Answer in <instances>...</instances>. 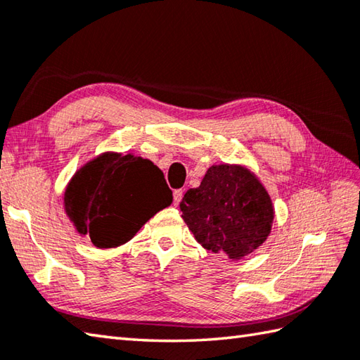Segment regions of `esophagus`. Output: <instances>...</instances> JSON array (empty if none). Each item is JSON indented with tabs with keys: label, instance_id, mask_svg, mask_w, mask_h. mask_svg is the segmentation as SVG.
Listing matches in <instances>:
<instances>
[{
	"label": "esophagus",
	"instance_id": "1",
	"mask_svg": "<svg viewBox=\"0 0 360 360\" xmlns=\"http://www.w3.org/2000/svg\"><path fill=\"white\" fill-rule=\"evenodd\" d=\"M182 195H184V190L179 188V190H174L173 192V201H174V206H178L182 200Z\"/></svg>",
	"mask_w": 360,
	"mask_h": 360
}]
</instances>
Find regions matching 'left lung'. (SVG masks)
I'll list each match as a JSON object with an SVG mask.
<instances>
[{
  "label": "left lung",
  "mask_w": 360,
  "mask_h": 360,
  "mask_svg": "<svg viewBox=\"0 0 360 360\" xmlns=\"http://www.w3.org/2000/svg\"><path fill=\"white\" fill-rule=\"evenodd\" d=\"M181 210L202 248L232 260L257 250L270 236L274 220L269 190L240 164L209 167L200 187L187 190Z\"/></svg>",
  "instance_id": "obj_1"
}]
</instances>
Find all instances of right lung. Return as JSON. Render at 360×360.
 <instances>
[{"mask_svg":"<svg viewBox=\"0 0 360 360\" xmlns=\"http://www.w3.org/2000/svg\"><path fill=\"white\" fill-rule=\"evenodd\" d=\"M173 202L164 173L150 159L105 151L76 170L63 190V210L77 234L96 248L129 242Z\"/></svg>","mask_w":360,"mask_h":360,"instance_id":"1","label":"right lung"}]
</instances>
